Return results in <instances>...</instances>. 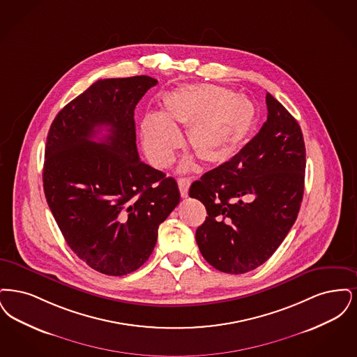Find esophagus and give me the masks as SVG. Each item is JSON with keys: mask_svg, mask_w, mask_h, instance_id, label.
I'll return each instance as SVG.
<instances>
[{"mask_svg": "<svg viewBox=\"0 0 357 357\" xmlns=\"http://www.w3.org/2000/svg\"><path fill=\"white\" fill-rule=\"evenodd\" d=\"M178 189H180V193H181V197H188V190H189V185H190V180L189 178H178Z\"/></svg>", "mask_w": 357, "mask_h": 357, "instance_id": "obj_1", "label": "esophagus"}]
</instances>
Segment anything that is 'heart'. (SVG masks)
<instances>
[{"mask_svg":"<svg viewBox=\"0 0 357 357\" xmlns=\"http://www.w3.org/2000/svg\"><path fill=\"white\" fill-rule=\"evenodd\" d=\"M161 114L148 113L139 123L144 151L152 164L165 168L174 158L186 128V144L206 165H221L236 155L256 124L257 110L241 94L213 84H195L165 94ZM192 164L186 160L184 168Z\"/></svg>","mask_w":357,"mask_h":357,"instance_id":"1","label":"heart"}]
</instances>
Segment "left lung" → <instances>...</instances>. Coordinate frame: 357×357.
Segmentation results:
<instances>
[{"instance_id": "8db88e82", "label": "left lung", "mask_w": 357, "mask_h": 357, "mask_svg": "<svg viewBox=\"0 0 357 357\" xmlns=\"http://www.w3.org/2000/svg\"><path fill=\"white\" fill-rule=\"evenodd\" d=\"M265 100L268 117L260 132L189 189L208 213L196 231L199 249L224 273H247L265 263L291 231L303 202V132L272 94Z\"/></svg>"}]
</instances>
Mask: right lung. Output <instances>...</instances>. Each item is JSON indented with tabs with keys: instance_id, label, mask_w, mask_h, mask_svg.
Masks as SVG:
<instances>
[{
	"instance_id": "obj_1",
	"label": "right lung",
	"mask_w": 357,
	"mask_h": 357,
	"mask_svg": "<svg viewBox=\"0 0 357 357\" xmlns=\"http://www.w3.org/2000/svg\"><path fill=\"white\" fill-rule=\"evenodd\" d=\"M149 76L98 79L50 125L44 192L63 238L94 271L124 276L152 255L158 225L180 202L173 177L139 160L135 109ZM102 128L109 133L96 136Z\"/></svg>"
}]
</instances>
